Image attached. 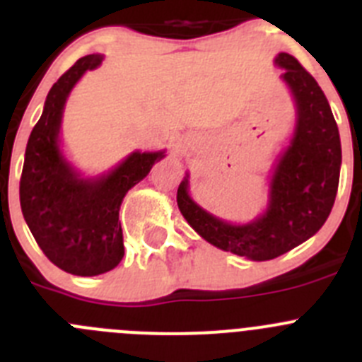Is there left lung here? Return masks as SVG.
I'll list each match as a JSON object with an SVG mask.
<instances>
[{
    "instance_id": "1",
    "label": "left lung",
    "mask_w": 362,
    "mask_h": 362,
    "mask_svg": "<svg viewBox=\"0 0 362 362\" xmlns=\"http://www.w3.org/2000/svg\"><path fill=\"white\" fill-rule=\"evenodd\" d=\"M297 107L290 146L274 168L267 212L246 225H232L203 210L188 196V175L177 188V206L204 241L252 261H268L305 243L325 225L335 203L341 172V139L325 92L296 57L281 52Z\"/></svg>"
}]
</instances>
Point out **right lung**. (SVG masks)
<instances>
[{"instance_id": "right-lung-1", "label": "right lung", "mask_w": 362, "mask_h": 362, "mask_svg": "<svg viewBox=\"0 0 362 362\" xmlns=\"http://www.w3.org/2000/svg\"><path fill=\"white\" fill-rule=\"evenodd\" d=\"M101 54L79 57L50 88L43 114L32 129L19 179V203L32 235L57 268L72 276H99L123 259L119 209L127 192L146 177L161 152H132L116 168L85 179L59 148L63 107L86 70Z\"/></svg>"}]
</instances>
